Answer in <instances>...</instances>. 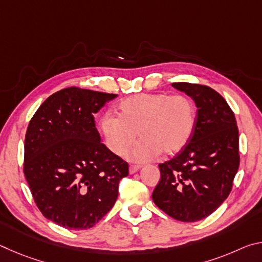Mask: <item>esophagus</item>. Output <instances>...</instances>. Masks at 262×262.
I'll list each match as a JSON object with an SVG mask.
<instances>
[{
  "mask_svg": "<svg viewBox=\"0 0 262 262\" xmlns=\"http://www.w3.org/2000/svg\"><path fill=\"white\" fill-rule=\"evenodd\" d=\"M141 168V166H139V165H130L129 166V173L130 174H133V173H135V172H137Z\"/></svg>",
  "mask_w": 262,
  "mask_h": 262,
  "instance_id": "esophagus-1",
  "label": "esophagus"
}]
</instances>
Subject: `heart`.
Returning a JSON list of instances; mask_svg holds the SVG:
<instances>
[{"label": "heart", "mask_w": 262, "mask_h": 262, "mask_svg": "<svg viewBox=\"0 0 262 262\" xmlns=\"http://www.w3.org/2000/svg\"><path fill=\"white\" fill-rule=\"evenodd\" d=\"M196 125L193 100L185 95L140 94L122 99L118 115L105 113L98 121L104 143L115 156L129 154L132 162L144 163L163 152L172 156L188 144Z\"/></svg>", "instance_id": "1"}]
</instances>
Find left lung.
Masks as SVG:
<instances>
[{"instance_id":"1","label":"left lung","mask_w":262,"mask_h":262,"mask_svg":"<svg viewBox=\"0 0 262 262\" xmlns=\"http://www.w3.org/2000/svg\"><path fill=\"white\" fill-rule=\"evenodd\" d=\"M196 105V125L188 144L159 164L161 180L152 200L159 209L181 222L212 214L229 196L239 167L236 118L225 99L201 84L172 83Z\"/></svg>"}]
</instances>
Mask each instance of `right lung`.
I'll return each mask as SVG.
<instances>
[{"mask_svg": "<svg viewBox=\"0 0 262 262\" xmlns=\"http://www.w3.org/2000/svg\"><path fill=\"white\" fill-rule=\"evenodd\" d=\"M118 95L67 88L43 101L25 135L24 174L42 215L90 229L118 198L128 164L100 143L94 114Z\"/></svg>", "mask_w": 262, "mask_h": 262, "instance_id": "right-lung-1", "label": "right lung"}]
</instances>
